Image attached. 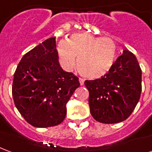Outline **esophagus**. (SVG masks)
Instances as JSON below:
<instances>
[{"label":"esophagus","mask_w":152,"mask_h":152,"mask_svg":"<svg viewBox=\"0 0 152 152\" xmlns=\"http://www.w3.org/2000/svg\"><path fill=\"white\" fill-rule=\"evenodd\" d=\"M79 82L80 86H83L84 83H85V80H84V79H82V78H79Z\"/></svg>","instance_id":"obj_1"}]
</instances>
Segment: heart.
Segmentation results:
<instances>
[{"label":"heart","mask_w":152,"mask_h":152,"mask_svg":"<svg viewBox=\"0 0 152 152\" xmlns=\"http://www.w3.org/2000/svg\"><path fill=\"white\" fill-rule=\"evenodd\" d=\"M58 58L63 69L71 72L76 64L80 74L90 80L107 75L114 65L116 45L111 38L97 37L86 32L72 35L57 47Z\"/></svg>","instance_id":"heart-1"}]
</instances>
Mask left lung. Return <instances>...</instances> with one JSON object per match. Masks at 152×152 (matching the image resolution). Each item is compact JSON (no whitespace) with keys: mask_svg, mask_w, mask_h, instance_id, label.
Here are the masks:
<instances>
[{"mask_svg":"<svg viewBox=\"0 0 152 152\" xmlns=\"http://www.w3.org/2000/svg\"><path fill=\"white\" fill-rule=\"evenodd\" d=\"M85 86L89 90V109L94 120L104 124L124 121L140 99L142 71L137 58L124 50L107 75L86 80Z\"/></svg>","mask_w":152,"mask_h":152,"instance_id":"1","label":"left lung"}]
</instances>
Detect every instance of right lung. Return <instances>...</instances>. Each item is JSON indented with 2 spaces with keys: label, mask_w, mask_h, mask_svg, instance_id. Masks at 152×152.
Masks as SVG:
<instances>
[{
  "label": "right lung",
  "mask_w": 152,
  "mask_h": 152,
  "mask_svg": "<svg viewBox=\"0 0 152 152\" xmlns=\"http://www.w3.org/2000/svg\"><path fill=\"white\" fill-rule=\"evenodd\" d=\"M79 86L78 77L60 66L54 37L22 58L14 75L12 95L25 121L34 127L47 128L63 122L66 103Z\"/></svg>",
  "instance_id": "add662e5"
}]
</instances>
